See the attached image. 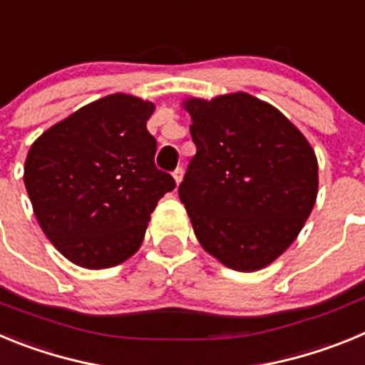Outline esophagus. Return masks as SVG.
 Instances as JSON below:
<instances>
[{
    "label": "esophagus",
    "mask_w": 365,
    "mask_h": 365,
    "mask_svg": "<svg viewBox=\"0 0 365 365\" xmlns=\"http://www.w3.org/2000/svg\"><path fill=\"white\" fill-rule=\"evenodd\" d=\"M182 168H177L175 172H173V180H175V185H180V180H182Z\"/></svg>",
    "instance_id": "obj_1"
}]
</instances>
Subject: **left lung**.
Wrapping results in <instances>:
<instances>
[{
  "mask_svg": "<svg viewBox=\"0 0 365 365\" xmlns=\"http://www.w3.org/2000/svg\"><path fill=\"white\" fill-rule=\"evenodd\" d=\"M182 109L197 153L179 197L195 237L228 269H265L294 243L314 208V150L279 109L248 93L192 96Z\"/></svg>",
  "mask_w": 365,
  "mask_h": 365,
  "instance_id": "1",
  "label": "left lung"
}]
</instances>
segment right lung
Masks as SVG:
<instances>
[{
    "mask_svg": "<svg viewBox=\"0 0 365 365\" xmlns=\"http://www.w3.org/2000/svg\"><path fill=\"white\" fill-rule=\"evenodd\" d=\"M155 104L115 93L83 106L32 143L24 182L43 234L63 257L100 270L144 241L151 212L175 188L153 164Z\"/></svg>",
    "mask_w": 365,
    "mask_h": 365,
    "instance_id": "right-lung-1",
    "label": "right lung"
}]
</instances>
